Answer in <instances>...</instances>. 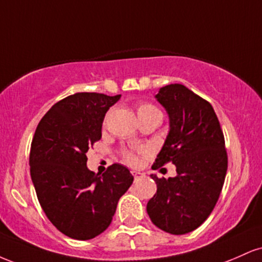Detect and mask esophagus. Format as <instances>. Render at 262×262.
Instances as JSON below:
<instances>
[{
	"label": "esophagus",
	"instance_id": "esophagus-1",
	"mask_svg": "<svg viewBox=\"0 0 262 262\" xmlns=\"http://www.w3.org/2000/svg\"><path fill=\"white\" fill-rule=\"evenodd\" d=\"M132 175H133L135 181H138L141 177H144V173L140 172V171H132Z\"/></svg>",
	"mask_w": 262,
	"mask_h": 262
}]
</instances>
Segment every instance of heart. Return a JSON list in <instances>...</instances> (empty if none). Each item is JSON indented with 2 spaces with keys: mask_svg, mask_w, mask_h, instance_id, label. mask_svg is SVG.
Returning a JSON list of instances; mask_svg holds the SVG:
<instances>
[{
  "mask_svg": "<svg viewBox=\"0 0 262 262\" xmlns=\"http://www.w3.org/2000/svg\"><path fill=\"white\" fill-rule=\"evenodd\" d=\"M137 114L139 119H143L150 116H161V112L158 107L149 103V102H139L137 104ZM146 154H148V150L144 148L137 150H124L123 151V158L132 166H138L140 164L141 158Z\"/></svg>",
  "mask_w": 262,
  "mask_h": 262,
  "instance_id": "b5f03b06",
  "label": "heart"
}]
</instances>
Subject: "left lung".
Returning <instances> with one entry per match:
<instances>
[{
    "label": "left lung",
    "mask_w": 262,
    "mask_h": 262,
    "mask_svg": "<svg viewBox=\"0 0 262 262\" xmlns=\"http://www.w3.org/2000/svg\"><path fill=\"white\" fill-rule=\"evenodd\" d=\"M169 114L170 132L151 169L167 162L177 176L159 179L146 212L156 227L181 235L197 229L217 204L228 169L224 135L212 104L180 83L155 96Z\"/></svg>",
    "instance_id": "1"
}]
</instances>
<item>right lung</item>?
Here are the masks:
<instances>
[{"instance_id": "add662e5", "label": "right lung", "mask_w": 262, "mask_h": 262, "mask_svg": "<svg viewBox=\"0 0 262 262\" xmlns=\"http://www.w3.org/2000/svg\"><path fill=\"white\" fill-rule=\"evenodd\" d=\"M121 95L79 92L59 101L35 129L29 154L39 203L56 229L89 240L110 227L134 177L113 164L100 176L87 169L86 152L102 138V123Z\"/></svg>"}]
</instances>
